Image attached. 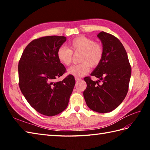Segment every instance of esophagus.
Here are the masks:
<instances>
[{"instance_id":"obj_1","label":"esophagus","mask_w":150,"mask_h":150,"mask_svg":"<svg viewBox=\"0 0 150 150\" xmlns=\"http://www.w3.org/2000/svg\"><path fill=\"white\" fill-rule=\"evenodd\" d=\"M81 79L78 78V77H75V81H76V82H78V81H81Z\"/></svg>"}]
</instances>
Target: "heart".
Returning <instances> with one entry per match:
<instances>
[{
	"label": "heart",
	"instance_id": "b5f03b06",
	"mask_svg": "<svg viewBox=\"0 0 150 150\" xmlns=\"http://www.w3.org/2000/svg\"><path fill=\"white\" fill-rule=\"evenodd\" d=\"M69 48L60 46L57 50V56L63 65L69 66L71 62L73 52H81L79 64H75L68 69V73L75 77H82L90 71V66L96 67L103 59L104 50L98 43L84 36H79L68 43Z\"/></svg>",
	"mask_w": 150,
	"mask_h": 150
}]
</instances>
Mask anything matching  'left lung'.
Masks as SVG:
<instances>
[{"label":"left lung","instance_id":"left-lung-1","mask_svg":"<svg viewBox=\"0 0 150 150\" xmlns=\"http://www.w3.org/2000/svg\"><path fill=\"white\" fill-rule=\"evenodd\" d=\"M97 37L104 50L103 59L91 75L103 81H92L90 77L84 80L87 84L83 95L87 106L98 113L114 110L125 98L128 91L132 74L126 50L117 37L104 31Z\"/></svg>","mask_w":150,"mask_h":150}]
</instances>
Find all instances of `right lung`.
I'll use <instances>...</instances> for the list:
<instances>
[{
  "mask_svg": "<svg viewBox=\"0 0 150 150\" xmlns=\"http://www.w3.org/2000/svg\"><path fill=\"white\" fill-rule=\"evenodd\" d=\"M66 37L47 36L35 39L24 49L19 60V87L25 98L38 112L55 116L68 106L75 86V78L69 75L55 82L66 72L57 52Z\"/></svg>",
  "mask_w": 150,
  "mask_h": 150,
  "instance_id": "add662e5",
  "label": "right lung"
}]
</instances>
